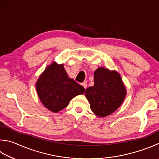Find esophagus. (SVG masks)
Here are the masks:
<instances>
[{
	"mask_svg": "<svg viewBox=\"0 0 159 159\" xmlns=\"http://www.w3.org/2000/svg\"><path fill=\"white\" fill-rule=\"evenodd\" d=\"M82 85L85 89H86V87H87V83H86V82H84L83 83H82Z\"/></svg>",
	"mask_w": 159,
	"mask_h": 159,
	"instance_id": "34e87169",
	"label": "esophagus"
}]
</instances>
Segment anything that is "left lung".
Returning <instances> with one entry per match:
<instances>
[{"instance_id": "left-lung-1", "label": "left lung", "mask_w": 159, "mask_h": 159, "mask_svg": "<svg viewBox=\"0 0 159 159\" xmlns=\"http://www.w3.org/2000/svg\"><path fill=\"white\" fill-rule=\"evenodd\" d=\"M127 95L122 77L116 70L99 67L94 72V86L86 89L85 96L94 114L100 118L118 109Z\"/></svg>"}]
</instances>
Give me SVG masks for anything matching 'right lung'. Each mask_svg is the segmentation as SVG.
<instances>
[{
  "mask_svg": "<svg viewBox=\"0 0 159 159\" xmlns=\"http://www.w3.org/2000/svg\"><path fill=\"white\" fill-rule=\"evenodd\" d=\"M36 90L43 106L57 113L66 107L73 98L84 94L85 89L68 77L64 64L52 61L39 77Z\"/></svg>",
  "mask_w": 159,
  "mask_h": 159,
  "instance_id": "right-lung-1",
  "label": "right lung"
}]
</instances>
